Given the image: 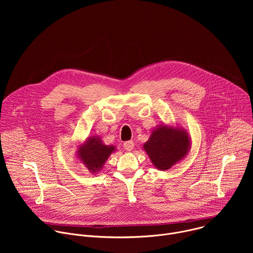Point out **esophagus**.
Returning a JSON list of instances; mask_svg holds the SVG:
<instances>
[{
  "label": "esophagus",
  "mask_w": 253,
  "mask_h": 253,
  "mask_svg": "<svg viewBox=\"0 0 253 253\" xmlns=\"http://www.w3.org/2000/svg\"><path fill=\"white\" fill-rule=\"evenodd\" d=\"M123 147L126 151H132L134 148V142L133 141H126L123 144Z\"/></svg>",
  "instance_id": "34e87169"
}]
</instances>
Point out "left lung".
<instances>
[{"label": "left lung", "mask_w": 253, "mask_h": 253, "mask_svg": "<svg viewBox=\"0 0 253 253\" xmlns=\"http://www.w3.org/2000/svg\"><path fill=\"white\" fill-rule=\"evenodd\" d=\"M191 147L188 132L177 125L161 124L156 127L143 149L149 156L152 164L161 171L172 168L184 159Z\"/></svg>", "instance_id": "1"}]
</instances>
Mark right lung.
<instances>
[{
	"label": "right lung",
	"instance_id": "obj_1",
	"mask_svg": "<svg viewBox=\"0 0 253 253\" xmlns=\"http://www.w3.org/2000/svg\"><path fill=\"white\" fill-rule=\"evenodd\" d=\"M116 151L114 145H106L102 141V138L98 135L87 137V139L78 143L77 145V157L78 160L94 174L100 172L108 158Z\"/></svg>",
	"mask_w": 253,
	"mask_h": 253
}]
</instances>
